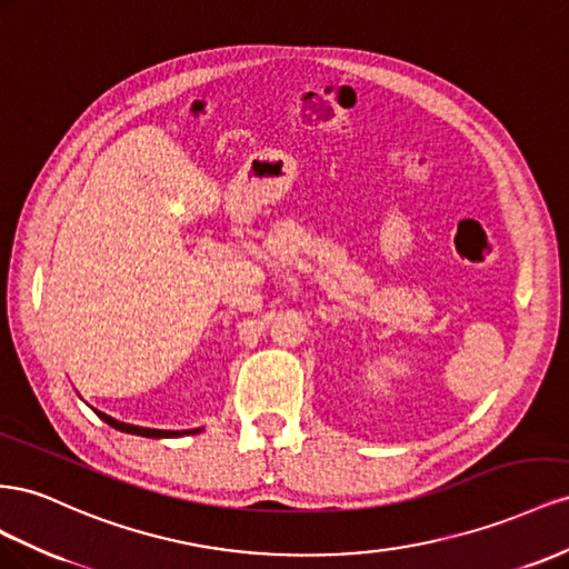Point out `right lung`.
Returning <instances> with one entry per match:
<instances>
[{
	"instance_id": "right-lung-1",
	"label": "right lung",
	"mask_w": 569,
	"mask_h": 569,
	"mask_svg": "<svg viewBox=\"0 0 569 569\" xmlns=\"http://www.w3.org/2000/svg\"><path fill=\"white\" fill-rule=\"evenodd\" d=\"M94 412H97V417L104 419L109 427L119 429V431H123V433H136V436H144V438H176V436H186V433H200V431H202V429H188V431H164V429H148V427L126 425V421L113 419V417H109V415H104V412H100V410H94Z\"/></svg>"
}]
</instances>
